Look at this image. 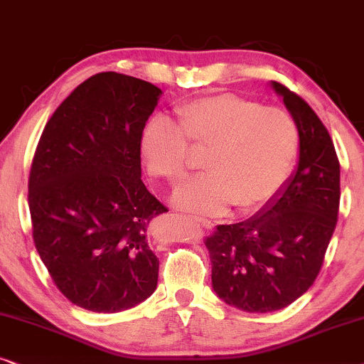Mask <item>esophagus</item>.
<instances>
[{
    "mask_svg": "<svg viewBox=\"0 0 364 364\" xmlns=\"http://www.w3.org/2000/svg\"><path fill=\"white\" fill-rule=\"evenodd\" d=\"M188 218H190L191 221L200 223V225H201L203 228H206V230H210V228H213V223H210L208 220H203V218H198V216H188Z\"/></svg>",
    "mask_w": 364,
    "mask_h": 364,
    "instance_id": "esophagus-1",
    "label": "esophagus"
}]
</instances>
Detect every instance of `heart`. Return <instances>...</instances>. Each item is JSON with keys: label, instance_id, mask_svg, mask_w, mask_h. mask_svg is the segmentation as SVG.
<instances>
[{"label": "heart", "instance_id": "heart-1", "mask_svg": "<svg viewBox=\"0 0 364 364\" xmlns=\"http://www.w3.org/2000/svg\"><path fill=\"white\" fill-rule=\"evenodd\" d=\"M179 124L158 116L144 126L141 156L153 178L176 186L206 153V176L183 186L174 205L198 215L228 206L251 215L276 200L299 153V128L287 109L232 93L196 98L178 108Z\"/></svg>", "mask_w": 364, "mask_h": 364}]
</instances>
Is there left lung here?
Here are the masks:
<instances>
[{"mask_svg": "<svg viewBox=\"0 0 364 364\" xmlns=\"http://www.w3.org/2000/svg\"><path fill=\"white\" fill-rule=\"evenodd\" d=\"M299 128V164L263 213L220 225L205 245L213 289L248 313L287 308L321 271L340 210V159L326 126L301 96L273 81Z\"/></svg>", "mask_w": 364, "mask_h": 364, "instance_id": "obj_1", "label": "left lung"}]
</instances>
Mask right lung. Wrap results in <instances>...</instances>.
Masks as SVG:
<instances>
[{"label": "right lung", "instance_id": "add662e5", "mask_svg": "<svg viewBox=\"0 0 364 364\" xmlns=\"http://www.w3.org/2000/svg\"><path fill=\"white\" fill-rule=\"evenodd\" d=\"M159 95L98 73L58 106L33 156V241L56 288L88 311H124L156 289L149 223L168 208L141 181V134Z\"/></svg>", "mask_w": 364, "mask_h": 364}]
</instances>
